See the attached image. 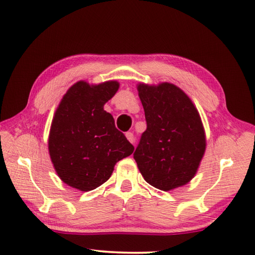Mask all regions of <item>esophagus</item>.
<instances>
[{
  "instance_id": "obj_1",
  "label": "esophagus",
  "mask_w": 255,
  "mask_h": 255,
  "mask_svg": "<svg viewBox=\"0 0 255 255\" xmlns=\"http://www.w3.org/2000/svg\"><path fill=\"white\" fill-rule=\"evenodd\" d=\"M126 137H127V139H128L129 141H130L131 144L135 143V136H133V133H132L131 131L126 132Z\"/></svg>"
}]
</instances>
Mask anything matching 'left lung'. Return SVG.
Masks as SVG:
<instances>
[{"label":"left lung","mask_w":255,"mask_h":255,"mask_svg":"<svg viewBox=\"0 0 255 255\" xmlns=\"http://www.w3.org/2000/svg\"><path fill=\"white\" fill-rule=\"evenodd\" d=\"M147 124L133 153L147 183L163 191L187 184L199 167L206 136L199 112L174 84L137 85Z\"/></svg>","instance_id":"8db88e82"}]
</instances>
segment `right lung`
I'll return each mask as SVG.
<instances>
[{
	"label": "right lung",
	"instance_id": "1",
	"mask_svg": "<svg viewBox=\"0 0 255 255\" xmlns=\"http://www.w3.org/2000/svg\"><path fill=\"white\" fill-rule=\"evenodd\" d=\"M119 89L117 81L90 85L80 81L67 90L51 123L48 149L64 183L90 191L106 182L116 163L133 146L103 109Z\"/></svg>",
	"mask_w": 255,
	"mask_h": 255
}]
</instances>
